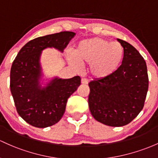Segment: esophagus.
<instances>
[{"mask_svg":"<svg viewBox=\"0 0 158 158\" xmlns=\"http://www.w3.org/2000/svg\"><path fill=\"white\" fill-rule=\"evenodd\" d=\"M88 83H89V81H88L87 79L84 78V77H83V78L81 79V84H87Z\"/></svg>","mask_w":158,"mask_h":158,"instance_id":"1","label":"esophagus"}]
</instances>
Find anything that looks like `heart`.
Wrapping results in <instances>:
<instances>
[{"label": "heart", "instance_id": "1", "mask_svg": "<svg viewBox=\"0 0 158 158\" xmlns=\"http://www.w3.org/2000/svg\"><path fill=\"white\" fill-rule=\"evenodd\" d=\"M74 55L81 64L90 65L89 69L93 76L103 78L112 74L120 67L124 51L120 43L93 38L80 42Z\"/></svg>", "mask_w": 158, "mask_h": 158}]
</instances>
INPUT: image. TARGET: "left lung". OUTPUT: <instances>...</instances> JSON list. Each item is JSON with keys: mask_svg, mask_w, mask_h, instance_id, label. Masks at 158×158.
I'll use <instances>...</instances> for the list:
<instances>
[{"mask_svg": "<svg viewBox=\"0 0 158 158\" xmlns=\"http://www.w3.org/2000/svg\"><path fill=\"white\" fill-rule=\"evenodd\" d=\"M122 64L112 74L89 83V111L97 121L110 127L128 124L142 110L148 89L145 59L128 42Z\"/></svg>", "mask_w": 158, "mask_h": 158, "instance_id": "8db88e82", "label": "left lung"}]
</instances>
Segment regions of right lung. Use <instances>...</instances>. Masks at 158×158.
I'll return each mask as SVG.
<instances>
[{"label":"right lung","instance_id":"obj_1","mask_svg":"<svg viewBox=\"0 0 158 158\" xmlns=\"http://www.w3.org/2000/svg\"><path fill=\"white\" fill-rule=\"evenodd\" d=\"M75 33H59L39 37L25 44L16 56L10 70V91L19 116L31 126L45 128L58 123L65 111L68 99L81 85V77L53 79L45 88L39 85L40 56L47 47L60 51Z\"/></svg>","mask_w":158,"mask_h":158}]
</instances>
